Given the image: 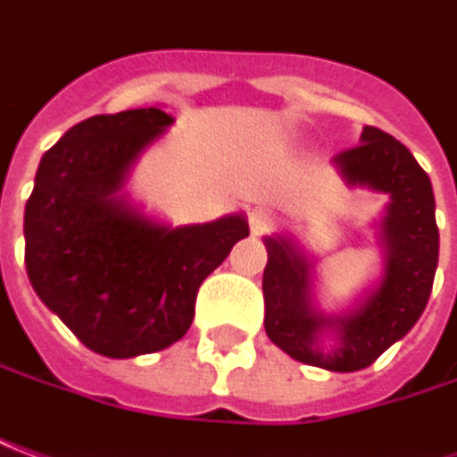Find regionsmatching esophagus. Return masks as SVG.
I'll use <instances>...</instances> for the list:
<instances>
[{
	"mask_svg": "<svg viewBox=\"0 0 457 457\" xmlns=\"http://www.w3.org/2000/svg\"><path fill=\"white\" fill-rule=\"evenodd\" d=\"M248 223H251V231L253 234H263L266 228L270 226V213L269 209H253L251 213H248Z\"/></svg>",
	"mask_w": 457,
	"mask_h": 457,
	"instance_id": "1",
	"label": "esophagus"
}]
</instances>
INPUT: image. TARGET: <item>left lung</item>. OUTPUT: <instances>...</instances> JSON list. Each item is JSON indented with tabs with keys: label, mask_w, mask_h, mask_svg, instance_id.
Wrapping results in <instances>:
<instances>
[{
	"label": "left lung",
	"mask_w": 457,
	"mask_h": 457,
	"mask_svg": "<svg viewBox=\"0 0 457 457\" xmlns=\"http://www.w3.org/2000/svg\"><path fill=\"white\" fill-rule=\"evenodd\" d=\"M333 163L345 184L391 196L380 221L386 256L380 286L345 313H323L311 298L313 263L306 253L288 238L266 236L263 326L270 341L295 361L353 373L401 341L426 311L440 238L430 179L398 138L376 127H363L361 144L333 156ZM328 332L337 338L333 346H323Z\"/></svg>",
	"instance_id": "obj_1"
}]
</instances>
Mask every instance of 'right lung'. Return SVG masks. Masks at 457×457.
Returning a JSON list of instances; mask_svg holds the SVG:
<instances>
[{"mask_svg": "<svg viewBox=\"0 0 457 457\" xmlns=\"http://www.w3.org/2000/svg\"><path fill=\"white\" fill-rule=\"evenodd\" d=\"M171 124L156 106L79 121L42 156L24 209L31 288L106 358L179 341L194 320L198 286L248 236L244 213L171 228L121 194L141 151Z\"/></svg>", "mask_w": 457, "mask_h": 457, "instance_id": "add662e5", "label": "right lung"}]
</instances>
